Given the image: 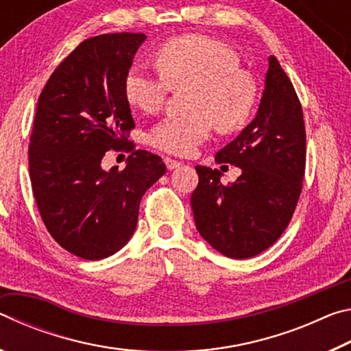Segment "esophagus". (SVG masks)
<instances>
[{
	"label": "esophagus",
	"instance_id": "1",
	"mask_svg": "<svg viewBox=\"0 0 351 351\" xmlns=\"http://www.w3.org/2000/svg\"><path fill=\"white\" fill-rule=\"evenodd\" d=\"M164 161H165V165H167L169 170H175V169L181 167V165H182V162L176 161V159H171V158H165Z\"/></svg>",
	"mask_w": 351,
	"mask_h": 351
}]
</instances>
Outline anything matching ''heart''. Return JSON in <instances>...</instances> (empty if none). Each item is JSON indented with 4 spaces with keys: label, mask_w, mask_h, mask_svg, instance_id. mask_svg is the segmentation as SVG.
<instances>
[{
    "label": "heart",
    "mask_w": 351,
    "mask_h": 351,
    "mask_svg": "<svg viewBox=\"0 0 351 351\" xmlns=\"http://www.w3.org/2000/svg\"><path fill=\"white\" fill-rule=\"evenodd\" d=\"M156 73L134 64L128 69L123 91L130 105L144 112L162 108L171 90H186L181 114L159 121L148 132V142L175 156H189L218 132L232 133L246 125L257 102L252 75L240 69V57L223 41L206 35H184L158 47Z\"/></svg>",
    "instance_id": "b5f03b06"
}]
</instances>
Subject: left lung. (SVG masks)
Instances as JSON below:
<instances>
[{"label": "left lung", "instance_id": "left-lung-1", "mask_svg": "<svg viewBox=\"0 0 351 351\" xmlns=\"http://www.w3.org/2000/svg\"><path fill=\"white\" fill-rule=\"evenodd\" d=\"M306 133L300 100L274 56L269 57L257 116L217 153L218 164L241 169L221 184L217 169L197 165L193 218L199 235L230 258L258 255L280 239L304 187Z\"/></svg>", "mask_w": 351, "mask_h": 351}]
</instances>
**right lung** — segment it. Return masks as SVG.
<instances>
[{
	"label": "right lung",
	"mask_w": 351,
	"mask_h": 351,
	"mask_svg": "<svg viewBox=\"0 0 351 351\" xmlns=\"http://www.w3.org/2000/svg\"><path fill=\"white\" fill-rule=\"evenodd\" d=\"M145 34L83 40L58 64L38 97L29 141V175L41 219L58 245L100 260L127 245L148 187L165 173L161 156L136 150L123 82ZM110 149L127 151L128 167H99Z\"/></svg>",
	"instance_id": "obj_1"
}]
</instances>
